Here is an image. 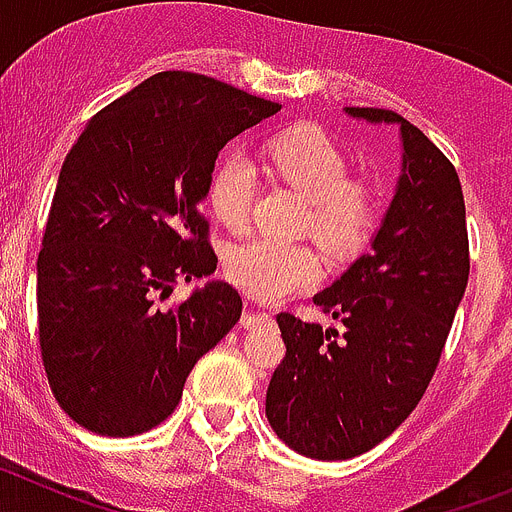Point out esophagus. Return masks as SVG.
I'll list each match as a JSON object with an SVG mask.
<instances>
[{
  "label": "esophagus",
  "mask_w": 512,
  "mask_h": 512,
  "mask_svg": "<svg viewBox=\"0 0 512 512\" xmlns=\"http://www.w3.org/2000/svg\"><path fill=\"white\" fill-rule=\"evenodd\" d=\"M269 318H271V312L259 310V307H248V310L243 312L241 325H243V328H256V325L264 323V320H269Z\"/></svg>",
  "instance_id": "1"
}]
</instances>
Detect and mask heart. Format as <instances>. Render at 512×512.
Instances as JSON below:
<instances>
[{"label":"heart","mask_w":512,"mask_h":512,"mask_svg":"<svg viewBox=\"0 0 512 512\" xmlns=\"http://www.w3.org/2000/svg\"><path fill=\"white\" fill-rule=\"evenodd\" d=\"M271 171L300 192L310 205V230L338 256L354 253L377 220V200L361 184L348 182V158L318 128L284 130L266 146ZM256 166L243 151L217 161L210 179V205L230 230L246 228L256 197ZM225 274L238 289L261 300L312 287L323 274L320 256L305 243L248 238L225 256Z\"/></svg>","instance_id":"1"}]
</instances>
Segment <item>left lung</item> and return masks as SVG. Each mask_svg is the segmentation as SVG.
<instances>
[{
  "instance_id": "1",
  "label": "left lung",
  "mask_w": 512,
  "mask_h": 512,
  "mask_svg": "<svg viewBox=\"0 0 512 512\" xmlns=\"http://www.w3.org/2000/svg\"><path fill=\"white\" fill-rule=\"evenodd\" d=\"M397 125L402 164L382 223L312 302L341 328L282 312L287 356L266 390V418L297 454L354 459L405 423L436 372L469 279L467 210L451 161L392 110L346 107Z\"/></svg>"
}]
</instances>
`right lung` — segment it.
<instances>
[{
  "label": "right lung",
  "mask_w": 512,
  "mask_h": 512,
  "mask_svg": "<svg viewBox=\"0 0 512 512\" xmlns=\"http://www.w3.org/2000/svg\"><path fill=\"white\" fill-rule=\"evenodd\" d=\"M282 104L189 71H161L81 130L58 174L38 256L40 356L71 420L99 436L164 423L202 356L243 310L228 282L158 307L176 279L210 277L200 202L228 140Z\"/></svg>",
  "instance_id": "add662e5"
}]
</instances>
